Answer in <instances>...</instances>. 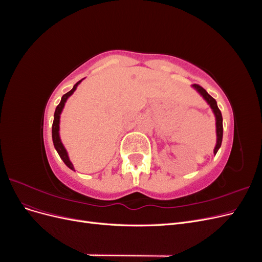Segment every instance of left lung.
Listing matches in <instances>:
<instances>
[{"label": "left lung", "instance_id": "8db88e82", "mask_svg": "<svg viewBox=\"0 0 262 262\" xmlns=\"http://www.w3.org/2000/svg\"><path fill=\"white\" fill-rule=\"evenodd\" d=\"M193 87L202 95L203 98L208 101V104L213 109L214 115H215V118H216V136H217V141H216V146H215V148H214V154H216L219 148L221 147L222 139H223V118H222L221 110L219 109V107L216 105V100L214 99L211 96V95H209L208 92L205 91L202 86L198 85V84H193Z\"/></svg>", "mask_w": 262, "mask_h": 262}]
</instances>
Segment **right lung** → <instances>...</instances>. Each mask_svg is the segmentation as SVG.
Segmentation results:
<instances>
[{"label": "right lung", "mask_w": 262, "mask_h": 262, "mask_svg": "<svg viewBox=\"0 0 262 262\" xmlns=\"http://www.w3.org/2000/svg\"><path fill=\"white\" fill-rule=\"evenodd\" d=\"M81 82H82V80L78 81V82L73 86L72 90H71L70 92H68L67 94L63 95L62 98H61L60 104L57 106V108H55L54 119H53V123H52V141H53V145H54L55 149H57V152L59 153L60 157L62 158V161L64 162V164L68 166V167L71 168L72 170H74L73 164L70 162L68 153H67V149L64 148V146H63L62 142H61V140H60V136H59V123H60V115H61V112H62L63 107H64V104H66L67 99L71 96V95H72V94L74 93V91L76 90L77 85L80 84Z\"/></svg>", "instance_id": "right-lung-1"}]
</instances>
